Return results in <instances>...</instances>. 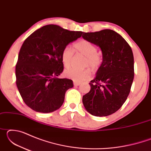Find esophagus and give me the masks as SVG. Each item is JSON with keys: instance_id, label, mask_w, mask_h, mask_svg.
<instances>
[{"instance_id": "1", "label": "esophagus", "mask_w": 151, "mask_h": 151, "mask_svg": "<svg viewBox=\"0 0 151 151\" xmlns=\"http://www.w3.org/2000/svg\"><path fill=\"white\" fill-rule=\"evenodd\" d=\"M73 84H74V85H75V86H78V85H81L80 83H78V82H75V81L73 82Z\"/></svg>"}]
</instances>
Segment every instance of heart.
Wrapping results in <instances>:
<instances>
[{
  "instance_id": "b5f03b06",
  "label": "heart",
  "mask_w": 151,
  "mask_h": 151,
  "mask_svg": "<svg viewBox=\"0 0 151 151\" xmlns=\"http://www.w3.org/2000/svg\"><path fill=\"white\" fill-rule=\"evenodd\" d=\"M74 50L86 57L85 66H90L93 70H96L102 63L101 55L97 52L95 45L87 40H81L73 45ZM74 50L69 47L63 48L61 52V59L65 67H69L72 63L74 57ZM65 75L68 78L75 82H83L91 77V70L90 68L78 69L75 68H68L65 70Z\"/></svg>"
}]
</instances>
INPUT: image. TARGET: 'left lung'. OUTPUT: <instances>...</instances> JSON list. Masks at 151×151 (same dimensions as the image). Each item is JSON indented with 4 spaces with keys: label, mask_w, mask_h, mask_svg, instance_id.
Returning a JSON list of instances; mask_svg holds the SVG:
<instances>
[{
    "label": "left lung",
    "mask_w": 151,
    "mask_h": 151,
    "mask_svg": "<svg viewBox=\"0 0 151 151\" xmlns=\"http://www.w3.org/2000/svg\"><path fill=\"white\" fill-rule=\"evenodd\" d=\"M83 38L101 48L103 62L91 90L83 96L84 106L96 116L111 115L121 108L131 91L134 79V57L130 45L110 29L83 32Z\"/></svg>",
    "instance_id": "obj_1"
}]
</instances>
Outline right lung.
<instances>
[{
	"instance_id": "1",
	"label": "right lung",
	"mask_w": 151,
	"mask_h": 151,
	"mask_svg": "<svg viewBox=\"0 0 151 151\" xmlns=\"http://www.w3.org/2000/svg\"><path fill=\"white\" fill-rule=\"evenodd\" d=\"M82 34L48 24L25 39L16 65V84L24 103L33 111L48 113L62 106L73 82L57 78L64 69L61 52Z\"/></svg>"
}]
</instances>
